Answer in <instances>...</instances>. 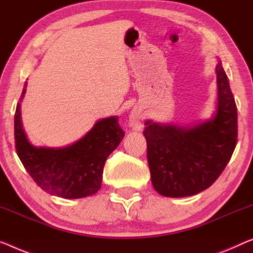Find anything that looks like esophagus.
Listing matches in <instances>:
<instances>
[{"mask_svg":"<svg viewBox=\"0 0 253 253\" xmlns=\"http://www.w3.org/2000/svg\"><path fill=\"white\" fill-rule=\"evenodd\" d=\"M139 119H141V114H139L138 110H134L131 112L130 122L135 128H141V125H139Z\"/></svg>","mask_w":253,"mask_h":253,"instance_id":"esophagus-1","label":"esophagus"}]
</instances>
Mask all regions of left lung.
I'll return each mask as SVG.
<instances>
[{
	"label": "left lung",
	"mask_w": 253,
	"mask_h": 253,
	"mask_svg": "<svg viewBox=\"0 0 253 253\" xmlns=\"http://www.w3.org/2000/svg\"><path fill=\"white\" fill-rule=\"evenodd\" d=\"M218 108L208 122L192 127L146 122L151 180L169 198L194 195L212 185L231 160L237 141V111L228 79L217 63Z\"/></svg>",
	"instance_id": "8db88e82"
}]
</instances>
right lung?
I'll return each instance as SVG.
<instances>
[{
	"label": "right lung",
	"mask_w": 253,
	"mask_h": 253,
	"mask_svg": "<svg viewBox=\"0 0 253 253\" xmlns=\"http://www.w3.org/2000/svg\"><path fill=\"white\" fill-rule=\"evenodd\" d=\"M27 82L20 96L24 99ZM20 102L14 114V141L19 159L37 185L51 195L79 199L96 193L103 167L125 131L118 117L99 120L84 137L66 148H36L30 144L21 124Z\"/></svg>",
	"instance_id": "obj_1"
}]
</instances>
